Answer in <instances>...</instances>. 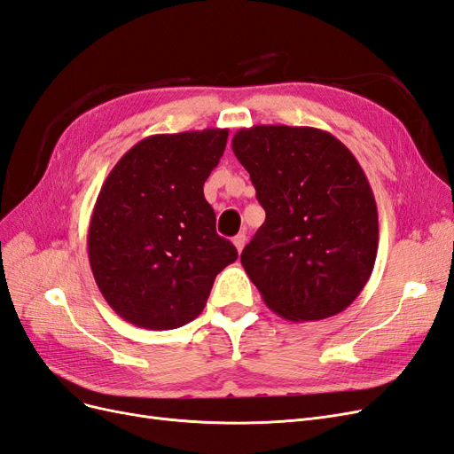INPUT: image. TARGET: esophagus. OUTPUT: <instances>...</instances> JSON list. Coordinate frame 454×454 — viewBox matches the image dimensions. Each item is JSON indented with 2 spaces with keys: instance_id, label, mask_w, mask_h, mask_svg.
Here are the masks:
<instances>
[{
  "instance_id": "1",
  "label": "esophagus",
  "mask_w": 454,
  "mask_h": 454,
  "mask_svg": "<svg viewBox=\"0 0 454 454\" xmlns=\"http://www.w3.org/2000/svg\"><path fill=\"white\" fill-rule=\"evenodd\" d=\"M232 244L237 246V250H239V252H242L244 244H246V235H244V232H239V235H237L235 239H232Z\"/></svg>"
}]
</instances>
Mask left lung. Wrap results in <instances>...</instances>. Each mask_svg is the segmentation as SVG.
I'll use <instances>...</instances> for the list:
<instances>
[{"label": "left lung", "mask_w": 454, "mask_h": 454, "mask_svg": "<svg viewBox=\"0 0 454 454\" xmlns=\"http://www.w3.org/2000/svg\"><path fill=\"white\" fill-rule=\"evenodd\" d=\"M265 223L240 261L265 305L292 322L345 310L373 272L379 214L352 151L314 127L254 125L232 136Z\"/></svg>", "instance_id": "1"}]
</instances>
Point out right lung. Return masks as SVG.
Segmentation results:
<instances>
[{
    "label": "right lung",
    "mask_w": 454,
    "mask_h": 454,
    "mask_svg": "<svg viewBox=\"0 0 454 454\" xmlns=\"http://www.w3.org/2000/svg\"><path fill=\"white\" fill-rule=\"evenodd\" d=\"M227 136V129L147 136L106 177L87 250L96 286L122 320L157 332L189 324L215 274L237 261L202 191Z\"/></svg>",
    "instance_id": "obj_1"
}]
</instances>
